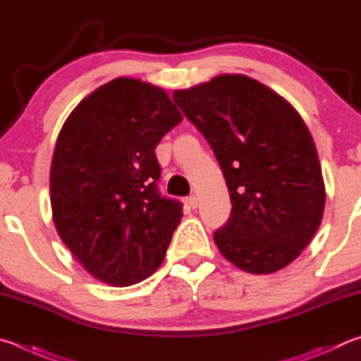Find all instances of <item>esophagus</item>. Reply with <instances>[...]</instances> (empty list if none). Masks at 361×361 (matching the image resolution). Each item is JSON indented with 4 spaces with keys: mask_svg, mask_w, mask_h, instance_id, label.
Segmentation results:
<instances>
[{
    "mask_svg": "<svg viewBox=\"0 0 361 361\" xmlns=\"http://www.w3.org/2000/svg\"><path fill=\"white\" fill-rule=\"evenodd\" d=\"M198 203H200V198H198V195H190V197H188V204H190L193 209H197L198 207Z\"/></svg>",
    "mask_w": 361,
    "mask_h": 361,
    "instance_id": "34e87169",
    "label": "esophagus"
}]
</instances>
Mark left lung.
I'll list each match as a JSON object with an SVG mask.
<instances>
[{
  "label": "left lung",
  "mask_w": 361,
  "mask_h": 361,
  "mask_svg": "<svg viewBox=\"0 0 361 361\" xmlns=\"http://www.w3.org/2000/svg\"><path fill=\"white\" fill-rule=\"evenodd\" d=\"M173 98L209 142L228 187L230 219L214 233L219 250L252 274L287 267L311 243L325 207L317 149L300 114L243 74Z\"/></svg>",
  "instance_id": "1"
}]
</instances>
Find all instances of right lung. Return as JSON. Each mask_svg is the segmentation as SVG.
<instances>
[{"label":"right lung","mask_w":361,"mask_h":361,"mask_svg":"<svg viewBox=\"0 0 361 361\" xmlns=\"http://www.w3.org/2000/svg\"><path fill=\"white\" fill-rule=\"evenodd\" d=\"M180 122L166 92L118 78L82 99L63 125L50 169L54 224L97 279L133 286L161 264L182 203L158 192L155 147Z\"/></svg>","instance_id":"1"}]
</instances>
